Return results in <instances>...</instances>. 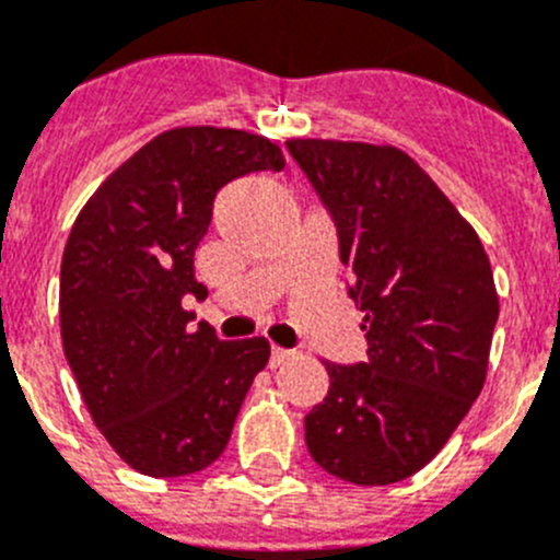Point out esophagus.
Instances as JSON below:
<instances>
[{
    "mask_svg": "<svg viewBox=\"0 0 560 560\" xmlns=\"http://www.w3.org/2000/svg\"><path fill=\"white\" fill-rule=\"evenodd\" d=\"M291 357H294V351H291V349H280V346H275V349H271V357H269V365H271V369H280V365L289 363Z\"/></svg>",
    "mask_w": 560,
    "mask_h": 560,
    "instance_id": "34e87169",
    "label": "esophagus"
}]
</instances>
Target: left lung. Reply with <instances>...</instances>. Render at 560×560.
Instances as JSON below:
<instances>
[{
	"label": "left lung",
	"instance_id": "8db88e82",
	"mask_svg": "<svg viewBox=\"0 0 560 560\" xmlns=\"http://www.w3.org/2000/svg\"><path fill=\"white\" fill-rule=\"evenodd\" d=\"M338 228L369 360L327 363L307 412L313 462L360 487L415 476L448 443L487 380L498 324L492 266L470 222L393 145L289 140Z\"/></svg>",
	"mask_w": 560,
	"mask_h": 560
}]
</instances>
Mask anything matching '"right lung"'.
Here are the masks:
<instances>
[{"label": "right lung", "instance_id": "obj_1", "mask_svg": "<svg viewBox=\"0 0 560 560\" xmlns=\"http://www.w3.org/2000/svg\"><path fill=\"white\" fill-rule=\"evenodd\" d=\"M271 140L184 126L153 137L95 189L68 236L60 332L79 393L106 443L142 476L175 478L220 459L269 340L189 332L186 294L217 191L283 170Z\"/></svg>", "mask_w": 560, "mask_h": 560}]
</instances>
